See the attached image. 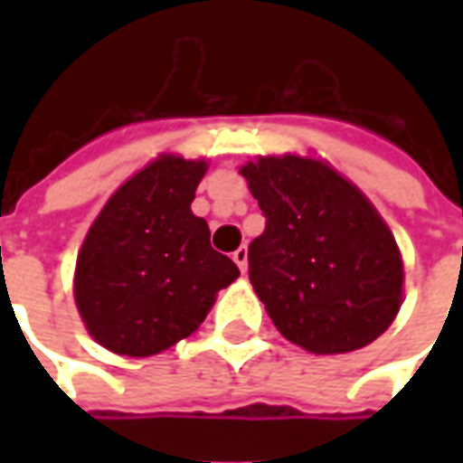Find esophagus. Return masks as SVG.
Listing matches in <instances>:
<instances>
[{
    "label": "esophagus",
    "instance_id": "obj_1",
    "mask_svg": "<svg viewBox=\"0 0 463 463\" xmlns=\"http://www.w3.org/2000/svg\"><path fill=\"white\" fill-rule=\"evenodd\" d=\"M232 260H235V265H238L242 275H245V272H248V248H245V245H241L238 250L232 252Z\"/></svg>",
    "mask_w": 463,
    "mask_h": 463
}]
</instances>
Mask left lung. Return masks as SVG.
Wrapping results in <instances>:
<instances>
[{
    "label": "left lung",
    "instance_id": "obj_1",
    "mask_svg": "<svg viewBox=\"0 0 463 463\" xmlns=\"http://www.w3.org/2000/svg\"><path fill=\"white\" fill-rule=\"evenodd\" d=\"M265 231L248 248L250 282L285 340L315 354L367 347L402 307L397 241L354 183L305 156L241 168Z\"/></svg>",
    "mask_w": 463,
    "mask_h": 463
}]
</instances>
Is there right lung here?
<instances>
[{"instance_id": "right-lung-1", "label": "right lung", "mask_w": 463, "mask_h": 463, "mask_svg": "<svg viewBox=\"0 0 463 463\" xmlns=\"http://www.w3.org/2000/svg\"><path fill=\"white\" fill-rule=\"evenodd\" d=\"M205 171V161L163 153L123 183L86 232L74 298L101 347L126 357L173 347L241 275L213 250L208 222L191 211Z\"/></svg>"}]
</instances>
